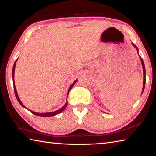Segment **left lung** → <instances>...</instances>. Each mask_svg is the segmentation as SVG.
Listing matches in <instances>:
<instances>
[{
    "label": "left lung",
    "mask_w": 156,
    "mask_h": 156,
    "mask_svg": "<svg viewBox=\"0 0 156 156\" xmlns=\"http://www.w3.org/2000/svg\"><path fill=\"white\" fill-rule=\"evenodd\" d=\"M132 44H133V46L135 47V48L137 49V51H138H138L139 50L138 49V47H137L135 44H134L133 43H132ZM139 55V54H138ZM139 57H140V59L141 60V63H142V69H143V75H144V79H143V87H142V92L144 91V87H145V82H146V71H145V67H144V63L143 62V60H142V58L139 55Z\"/></svg>",
    "instance_id": "obj_1"
}]
</instances>
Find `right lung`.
I'll return each instance as SVG.
<instances>
[{
    "mask_svg": "<svg viewBox=\"0 0 156 156\" xmlns=\"http://www.w3.org/2000/svg\"><path fill=\"white\" fill-rule=\"evenodd\" d=\"M18 59L16 60V61L14 62V66H13V70H12V79H13V84H14V92H15V96L16 97V99L18 100V101L19 103L21 105V106H23L24 108L26 107L23 105V104L22 103V102L20 101V100L19 98V97H18V93H17V91H16V87H15V84H14V72H15V67H16V62H17ZM77 82V80H76L74 82H73V83L71 84V86L69 87V88L68 89V91H67V96H68V94H69V92L70 91L71 89H72V87H73V85H74L75 83ZM67 101L66 102V103L65 104L64 106H63L62 108H60V109L57 110V111H55V112H47V113H36V112H33V111L31 110H30V112H31V113H33V114L36 115L37 116H41V117H51V116H54V115H56L57 114H59V113H61L62 112H63L64 111V109L66 108V107H67Z\"/></svg>",
    "mask_w": 156,
    "mask_h": 156,
    "instance_id": "1",
    "label": "right lung"
}]
</instances>
